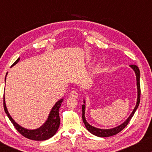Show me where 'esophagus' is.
<instances>
[{"label": "esophagus", "mask_w": 152, "mask_h": 152, "mask_svg": "<svg viewBox=\"0 0 152 152\" xmlns=\"http://www.w3.org/2000/svg\"><path fill=\"white\" fill-rule=\"evenodd\" d=\"M70 96L75 97V98H77V97L79 96V93L77 91H72L70 93Z\"/></svg>", "instance_id": "obj_1"}]
</instances>
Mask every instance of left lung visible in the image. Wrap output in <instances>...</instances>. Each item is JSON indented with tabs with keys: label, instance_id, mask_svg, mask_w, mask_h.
<instances>
[{
	"label": "left lung",
	"instance_id": "8db88e82",
	"mask_svg": "<svg viewBox=\"0 0 152 152\" xmlns=\"http://www.w3.org/2000/svg\"><path fill=\"white\" fill-rule=\"evenodd\" d=\"M131 67H132L134 70L136 72V80H137V88H138V99H137V104L136 105V107L134 109V111L131 114L129 117L128 118V119L126 120L125 122H124L123 124H120V126H117V127L113 128V129H97L95 128L94 126H91L89 124L88 122H86V119H85V116H84V113H85V105L83 104L82 105V120L83 122L86 126V127L87 129V130L89 132H91V134H93V135H95V136H99V137H109V136H114V135H116L118 133H120L122 130H123L124 128L127 126V124H129V122L132 119L133 115L136 112L137 108L138 107L139 104H140V70H139V68L138 66L136 65H130Z\"/></svg>",
	"mask_w": 152,
	"mask_h": 152
}]
</instances>
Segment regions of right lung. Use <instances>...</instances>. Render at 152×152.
I'll return each instance as SVG.
<instances>
[{
  "label": "right lung",
  "mask_w": 152,
  "mask_h": 152,
  "mask_svg": "<svg viewBox=\"0 0 152 152\" xmlns=\"http://www.w3.org/2000/svg\"><path fill=\"white\" fill-rule=\"evenodd\" d=\"M19 58L16 59V61L12 64V66L15 65L16 64L18 63L19 61ZM6 80V78H5ZM64 99H61L60 100L57 102L54 106L53 109H52L50 113L48 119L46 122L43 124V125L39 129H37L36 130H28L26 129L21 127V126L16 124L14 120L12 119L11 116L8 113L7 108H6L5 102V97L3 96V107L5 112L7 114L8 118L13 124V125L16 130L22 135L23 136L26 137V138L30 139V140H45L47 139H49L51 137H53L57 131L59 129L60 124V118L59 114V110L61 107V104L63 102Z\"/></svg>",
  "instance_id": "add662e5"
}]
</instances>
